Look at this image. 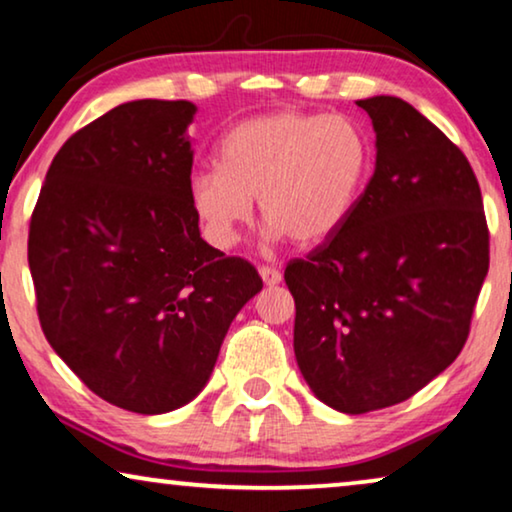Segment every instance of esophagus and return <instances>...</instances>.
<instances>
[{
  "label": "esophagus",
  "instance_id": "esophagus-1",
  "mask_svg": "<svg viewBox=\"0 0 512 512\" xmlns=\"http://www.w3.org/2000/svg\"><path fill=\"white\" fill-rule=\"evenodd\" d=\"M258 275H261L265 286H277L282 282V272L275 268H268V265H261V268H258Z\"/></svg>",
  "mask_w": 512,
  "mask_h": 512
}]
</instances>
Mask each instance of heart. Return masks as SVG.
<instances>
[{
    "label": "heart",
    "mask_w": 512,
    "mask_h": 512,
    "mask_svg": "<svg viewBox=\"0 0 512 512\" xmlns=\"http://www.w3.org/2000/svg\"><path fill=\"white\" fill-rule=\"evenodd\" d=\"M370 170L373 146L352 118L279 111L228 130L219 167L193 174L188 200L214 247H233L256 198L268 240L310 247L345 226Z\"/></svg>",
    "instance_id": "b5f03b06"
}]
</instances>
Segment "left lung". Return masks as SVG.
Returning a JSON list of instances; mask_svg holds the SVG:
<instances>
[{"instance_id": "left-lung-1", "label": "left lung", "mask_w": 512, "mask_h": 512, "mask_svg": "<svg viewBox=\"0 0 512 512\" xmlns=\"http://www.w3.org/2000/svg\"><path fill=\"white\" fill-rule=\"evenodd\" d=\"M356 104L373 121V177L345 226L284 270L300 373L347 415L405 401L457 359L489 270L464 153L401 97Z\"/></svg>"}]
</instances>
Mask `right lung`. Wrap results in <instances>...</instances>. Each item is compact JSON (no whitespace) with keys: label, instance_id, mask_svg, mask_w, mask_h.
Here are the masks:
<instances>
[{"label":"right lung","instance_id":"1","mask_svg":"<svg viewBox=\"0 0 512 512\" xmlns=\"http://www.w3.org/2000/svg\"><path fill=\"white\" fill-rule=\"evenodd\" d=\"M193 102L135 100L62 144L27 261L55 354L111 405L163 415L205 389L256 268L200 237L188 200Z\"/></svg>","mask_w":512,"mask_h":512}]
</instances>
